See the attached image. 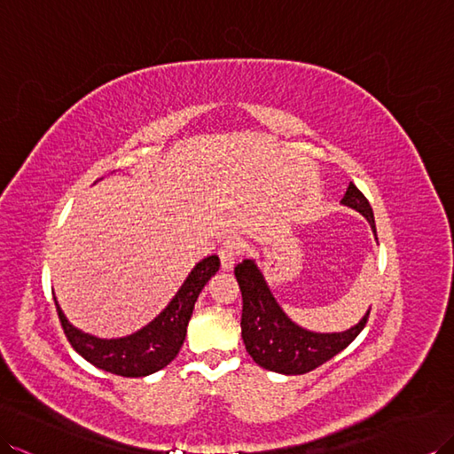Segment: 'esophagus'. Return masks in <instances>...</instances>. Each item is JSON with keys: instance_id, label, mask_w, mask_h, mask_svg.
Instances as JSON below:
<instances>
[{"instance_id": "esophagus-1", "label": "esophagus", "mask_w": 454, "mask_h": 454, "mask_svg": "<svg viewBox=\"0 0 454 454\" xmlns=\"http://www.w3.org/2000/svg\"><path fill=\"white\" fill-rule=\"evenodd\" d=\"M242 248H245V245H242L240 239H227L223 245H221L219 248V260H221V268H223L225 271L233 270L235 263H237V258L242 254Z\"/></svg>"}]
</instances>
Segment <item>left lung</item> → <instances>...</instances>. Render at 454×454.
Masks as SVG:
<instances>
[{"label":"left lung","instance_id":"left-lung-1","mask_svg":"<svg viewBox=\"0 0 454 454\" xmlns=\"http://www.w3.org/2000/svg\"><path fill=\"white\" fill-rule=\"evenodd\" d=\"M340 204L356 209L368 219L375 233V219L368 198L355 184L342 196ZM235 278L242 293L240 331L247 352L258 366L285 375H301L316 370L327 360L345 350L366 325L370 310L360 322L342 333H314L283 312L275 301L268 283L254 260L240 262L235 268Z\"/></svg>","mask_w":454,"mask_h":454}]
</instances>
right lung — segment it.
Wrapping results in <instances>:
<instances>
[{"mask_svg":"<svg viewBox=\"0 0 454 454\" xmlns=\"http://www.w3.org/2000/svg\"><path fill=\"white\" fill-rule=\"evenodd\" d=\"M217 270V256H207L198 262L168 308L146 327L121 339H98L82 333L81 329L69 324L55 296L53 301L65 335L84 360L99 370L123 375V378H144V375L165 368L179 355L196 298Z\"/></svg>","mask_w":454,"mask_h":454,"instance_id":"right-lung-1","label":"right lung"}]
</instances>
